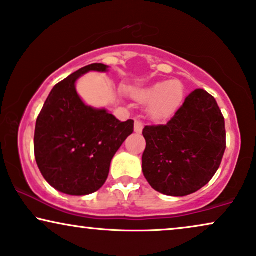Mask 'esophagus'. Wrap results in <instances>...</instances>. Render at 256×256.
<instances>
[{
	"label": "esophagus",
	"mask_w": 256,
	"mask_h": 256,
	"mask_svg": "<svg viewBox=\"0 0 256 256\" xmlns=\"http://www.w3.org/2000/svg\"><path fill=\"white\" fill-rule=\"evenodd\" d=\"M143 122L140 120H138V119H136L134 120V132L136 134H142V131H143Z\"/></svg>",
	"instance_id": "34e87169"
}]
</instances>
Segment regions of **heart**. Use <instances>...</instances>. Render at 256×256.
I'll return each instance as SVG.
<instances>
[{
  "label": "heart",
  "instance_id": "heart-1",
  "mask_svg": "<svg viewBox=\"0 0 256 256\" xmlns=\"http://www.w3.org/2000/svg\"><path fill=\"white\" fill-rule=\"evenodd\" d=\"M132 96L138 102L148 104V111L150 117L160 120L169 118L182 105L184 86L178 80L160 82L134 90Z\"/></svg>",
  "mask_w": 256,
  "mask_h": 256
}]
</instances>
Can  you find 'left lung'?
Masks as SVG:
<instances>
[{
    "instance_id": "left-lung-1",
    "label": "left lung",
    "mask_w": 256,
    "mask_h": 256,
    "mask_svg": "<svg viewBox=\"0 0 256 256\" xmlns=\"http://www.w3.org/2000/svg\"><path fill=\"white\" fill-rule=\"evenodd\" d=\"M143 174L154 190L182 197L214 177L226 150L224 118L215 98L195 90L164 125L145 126Z\"/></svg>"
}]
</instances>
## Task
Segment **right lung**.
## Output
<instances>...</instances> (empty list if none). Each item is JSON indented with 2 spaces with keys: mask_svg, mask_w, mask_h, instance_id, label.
<instances>
[{
  "mask_svg": "<svg viewBox=\"0 0 256 256\" xmlns=\"http://www.w3.org/2000/svg\"><path fill=\"white\" fill-rule=\"evenodd\" d=\"M108 68L102 64H88L56 84L38 117L36 164L44 178L67 195H90L104 186L113 156L134 132L132 119L122 122L108 110L86 105L78 94L80 76Z\"/></svg>",
  "mask_w": 256,
  "mask_h": 256,
  "instance_id": "add662e5",
  "label": "right lung"
}]
</instances>
